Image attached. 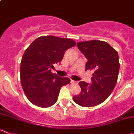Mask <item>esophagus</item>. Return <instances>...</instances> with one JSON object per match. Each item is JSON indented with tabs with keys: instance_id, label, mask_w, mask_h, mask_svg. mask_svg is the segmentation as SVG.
I'll use <instances>...</instances> for the list:
<instances>
[{
	"instance_id": "1",
	"label": "esophagus",
	"mask_w": 134,
	"mask_h": 134,
	"mask_svg": "<svg viewBox=\"0 0 134 134\" xmlns=\"http://www.w3.org/2000/svg\"><path fill=\"white\" fill-rule=\"evenodd\" d=\"M71 84H77L78 82L75 81V80H71Z\"/></svg>"
}]
</instances>
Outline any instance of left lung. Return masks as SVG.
I'll return each instance as SVG.
<instances>
[{
	"mask_svg": "<svg viewBox=\"0 0 134 134\" xmlns=\"http://www.w3.org/2000/svg\"><path fill=\"white\" fill-rule=\"evenodd\" d=\"M77 46L88 59L86 70H93L94 72L91 85L84 81L79 82L81 92L73 96V100L82 107H95L107 99L116 86L120 69L119 54L102 41L79 42Z\"/></svg>",
	"mask_w": 134,
	"mask_h": 134,
	"instance_id": "8db88e82",
	"label": "left lung"
}]
</instances>
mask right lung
<instances>
[{
  "instance_id": "1",
  "label": "right lung",
  "mask_w": 134,
  "mask_h": 134,
  "mask_svg": "<svg viewBox=\"0 0 134 134\" xmlns=\"http://www.w3.org/2000/svg\"><path fill=\"white\" fill-rule=\"evenodd\" d=\"M75 45L70 38L42 36L26 49L21 62L20 79L23 92L31 103L42 108L55 104L61 88L69 84L71 80L52 74L51 68L63 59L67 49Z\"/></svg>"
}]
</instances>
